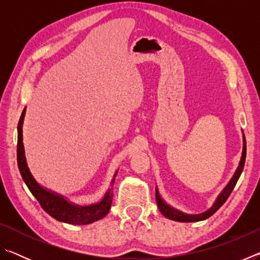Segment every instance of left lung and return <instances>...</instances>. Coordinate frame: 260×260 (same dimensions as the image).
Returning <instances> with one entry per match:
<instances>
[{
	"instance_id": "left-lung-1",
	"label": "left lung",
	"mask_w": 260,
	"mask_h": 260,
	"mask_svg": "<svg viewBox=\"0 0 260 260\" xmlns=\"http://www.w3.org/2000/svg\"><path fill=\"white\" fill-rule=\"evenodd\" d=\"M242 139H243V147H242V155H241L239 166H237V169L234 172V174H233V177L230 180V182H228L225 186V188L220 191V193L217 196V199H215L212 206H211L210 209H208L206 211H204V212L199 213V214L184 213V212H182V211L175 209V208H173V206H171L169 203H166V202L161 199L159 190H158V188L156 187V201H157L158 209H159L161 214L171 220H174V221L195 222V221H201V220L208 219L213 213L217 212V211L221 208V205L227 201L228 197H230L231 192L233 191V189H234L235 184L237 182V180H239V178H240L242 171H243L244 162H245V155H246V143H245L244 134H242Z\"/></svg>"
}]
</instances>
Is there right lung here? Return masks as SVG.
I'll use <instances>...</instances> for the list:
<instances>
[{
  "instance_id": "add662e5",
  "label": "right lung",
  "mask_w": 260,
  "mask_h": 260,
  "mask_svg": "<svg viewBox=\"0 0 260 260\" xmlns=\"http://www.w3.org/2000/svg\"><path fill=\"white\" fill-rule=\"evenodd\" d=\"M26 113V108L23 110L18 122V142H17V162H18L19 172L24 182L28 187L32 195L38 200L42 209L51 215L52 218L61 222L71 223V225H88L94 221L104 218L109 213L112 204L113 197V183L118 174V171L113 175L107 192L104 193L102 200L89 205H79L69 201L64 195L50 190L42 184L39 183L30 172L27 160L25 156V148L23 143V124Z\"/></svg>"
}]
</instances>
